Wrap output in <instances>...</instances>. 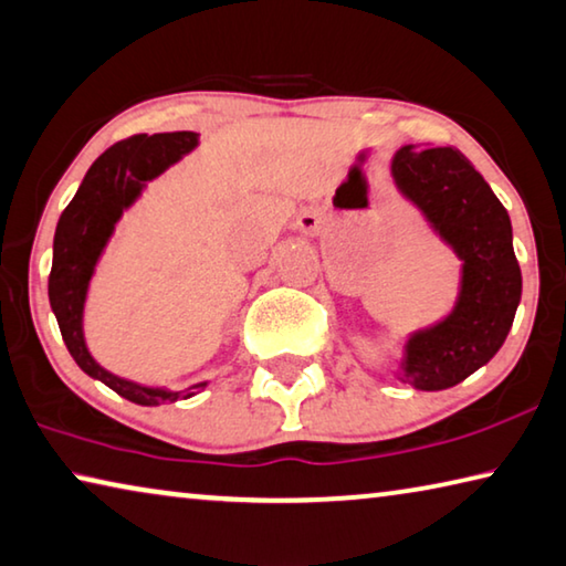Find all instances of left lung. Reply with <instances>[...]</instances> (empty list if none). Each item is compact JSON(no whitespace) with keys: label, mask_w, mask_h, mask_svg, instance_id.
I'll return each mask as SVG.
<instances>
[{"label":"left lung","mask_w":566,"mask_h":566,"mask_svg":"<svg viewBox=\"0 0 566 566\" xmlns=\"http://www.w3.org/2000/svg\"><path fill=\"white\" fill-rule=\"evenodd\" d=\"M390 176L430 234L461 262L453 307L410 332L392 375L416 390H446L486 365L514 325L522 302L514 231L496 193L455 148H400Z\"/></svg>","instance_id":"8db88e82"}]
</instances>
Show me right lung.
<instances>
[{
  "label": "right lung",
  "mask_w": 566,
  "mask_h": 566,
  "mask_svg": "<svg viewBox=\"0 0 566 566\" xmlns=\"http://www.w3.org/2000/svg\"><path fill=\"white\" fill-rule=\"evenodd\" d=\"M196 148H199V133L191 130L156 133V136L140 133V136L115 143L87 168L73 201L62 211L55 241H52L48 294L70 355L90 378L105 382L107 388L138 406H160V402L193 398L209 380L174 390L166 385H143L105 370L85 343L90 284L123 213L136 206L150 181L164 176L170 166L193 154Z\"/></svg>",
  "instance_id": "add662e5"
}]
</instances>
